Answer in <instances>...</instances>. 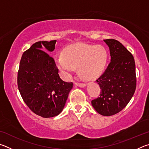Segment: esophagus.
I'll return each instance as SVG.
<instances>
[{"label": "esophagus", "mask_w": 149, "mask_h": 149, "mask_svg": "<svg viewBox=\"0 0 149 149\" xmlns=\"http://www.w3.org/2000/svg\"><path fill=\"white\" fill-rule=\"evenodd\" d=\"M75 85H77L78 87H84L86 86V84H84V83H79V82H77L75 83Z\"/></svg>", "instance_id": "obj_1"}]
</instances>
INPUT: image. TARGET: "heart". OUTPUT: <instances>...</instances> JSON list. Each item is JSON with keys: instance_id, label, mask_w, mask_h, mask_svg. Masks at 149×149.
<instances>
[{"instance_id": "obj_1", "label": "heart", "mask_w": 149, "mask_h": 149, "mask_svg": "<svg viewBox=\"0 0 149 149\" xmlns=\"http://www.w3.org/2000/svg\"><path fill=\"white\" fill-rule=\"evenodd\" d=\"M62 54L55 58V64L65 77H68L78 67V72L83 77L95 79L104 71L108 60V52L102 45H72L65 48Z\"/></svg>"}]
</instances>
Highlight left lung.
Returning <instances> with one entry per match:
<instances>
[{"mask_svg": "<svg viewBox=\"0 0 149 149\" xmlns=\"http://www.w3.org/2000/svg\"><path fill=\"white\" fill-rule=\"evenodd\" d=\"M111 60L107 70L96 80L100 88L99 97L91 101L102 116L117 114L129 103L136 89L135 64L132 53L117 40L105 39Z\"/></svg>", "mask_w": 149, "mask_h": 149, "instance_id": "obj_1", "label": "left lung"}]
</instances>
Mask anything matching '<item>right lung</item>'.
Instances as JSON below:
<instances>
[{"instance_id":"obj_1","label":"right lung","mask_w":149,"mask_h":149,"mask_svg":"<svg viewBox=\"0 0 149 149\" xmlns=\"http://www.w3.org/2000/svg\"><path fill=\"white\" fill-rule=\"evenodd\" d=\"M56 42L34 43L22 54L17 72L22 99L33 112L42 118L58 115L73 87L72 82L61 79L54 58L42 50L53 51Z\"/></svg>"}]
</instances>
